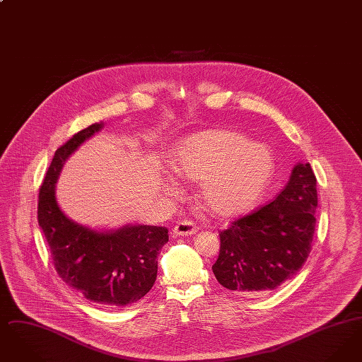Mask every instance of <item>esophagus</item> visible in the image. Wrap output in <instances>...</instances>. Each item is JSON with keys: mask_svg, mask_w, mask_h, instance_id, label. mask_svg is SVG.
<instances>
[{"mask_svg": "<svg viewBox=\"0 0 362 362\" xmlns=\"http://www.w3.org/2000/svg\"><path fill=\"white\" fill-rule=\"evenodd\" d=\"M197 230H198V226L194 224L191 220H183L175 225L173 235L175 236H189V235H194Z\"/></svg>", "mask_w": 362, "mask_h": 362, "instance_id": "obj_1", "label": "esophagus"}]
</instances>
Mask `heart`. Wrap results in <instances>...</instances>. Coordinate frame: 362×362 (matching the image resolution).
I'll use <instances>...</instances> for the list:
<instances>
[{"instance_id": "obj_1", "label": "heart", "mask_w": 362, "mask_h": 362, "mask_svg": "<svg viewBox=\"0 0 362 362\" xmlns=\"http://www.w3.org/2000/svg\"><path fill=\"white\" fill-rule=\"evenodd\" d=\"M273 157L259 144L232 130H207L182 141L173 168L180 177L199 183L202 201L213 213L232 217L248 210L267 187ZM167 189L177 192L168 177Z\"/></svg>"}]
</instances>
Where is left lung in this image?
Listing matches in <instances>:
<instances>
[{
  "label": "left lung",
  "instance_id": "1",
  "mask_svg": "<svg viewBox=\"0 0 362 362\" xmlns=\"http://www.w3.org/2000/svg\"><path fill=\"white\" fill-rule=\"evenodd\" d=\"M316 207V176L310 163H298L273 202L220 232V254L211 267L217 281L229 291L255 296L296 276L312 248Z\"/></svg>",
  "mask_w": 362,
  "mask_h": 362
}]
</instances>
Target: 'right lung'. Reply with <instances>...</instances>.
<instances>
[{
	"label": "right lung",
	"mask_w": 362,
	"mask_h": 362,
	"mask_svg": "<svg viewBox=\"0 0 362 362\" xmlns=\"http://www.w3.org/2000/svg\"><path fill=\"white\" fill-rule=\"evenodd\" d=\"M102 127V122L93 123L57 149L39 189L37 223L62 281L86 300L115 308L136 303L152 289L157 254L168 241V229L126 225L103 233L71 221L58 206L55 183L65 160Z\"/></svg>",
	"instance_id": "1"
}]
</instances>
